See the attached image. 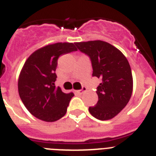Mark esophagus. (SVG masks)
<instances>
[{
  "label": "esophagus",
  "instance_id": "esophagus-1",
  "mask_svg": "<svg viewBox=\"0 0 156 156\" xmlns=\"http://www.w3.org/2000/svg\"><path fill=\"white\" fill-rule=\"evenodd\" d=\"M86 90H87L86 88H85V87H83V88H82V89H81V90H78L77 91V92L79 94H82L83 92H85Z\"/></svg>",
  "mask_w": 156,
  "mask_h": 156
}]
</instances>
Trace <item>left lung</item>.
Masks as SVG:
<instances>
[{
	"instance_id": "8db88e82",
	"label": "left lung",
	"mask_w": 156,
	"mask_h": 156,
	"mask_svg": "<svg viewBox=\"0 0 156 156\" xmlns=\"http://www.w3.org/2000/svg\"><path fill=\"white\" fill-rule=\"evenodd\" d=\"M75 45L90 57L92 76L102 79L96 92L99 101L88 108L89 113L98 120H110L125 107L132 95L133 77L128 61L120 50L102 40Z\"/></svg>"
}]
</instances>
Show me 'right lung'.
<instances>
[{"label": "right lung", "instance_id": "add662e5", "mask_svg": "<svg viewBox=\"0 0 156 156\" xmlns=\"http://www.w3.org/2000/svg\"><path fill=\"white\" fill-rule=\"evenodd\" d=\"M73 43L48 44L33 52L26 61L18 81L19 94L31 114L47 122H54L65 115L74 94L64 93L55 86L57 59L76 51Z\"/></svg>", "mask_w": 156, "mask_h": 156}]
</instances>
